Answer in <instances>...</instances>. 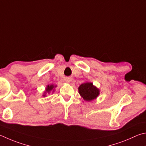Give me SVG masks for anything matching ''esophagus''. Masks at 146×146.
I'll list each match as a JSON object with an SVG mask.
<instances>
[{
  "label": "esophagus",
  "mask_w": 146,
  "mask_h": 146,
  "mask_svg": "<svg viewBox=\"0 0 146 146\" xmlns=\"http://www.w3.org/2000/svg\"><path fill=\"white\" fill-rule=\"evenodd\" d=\"M64 80L66 83H70V82H71V79L70 78H66Z\"/></svg>",
  "instance_id": "1"
}]
</instances>
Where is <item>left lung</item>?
<instances>
[{
  "mask_svg": "<svg viewBox=\"0 0 146 146\" xmlns=\"http://www.w3.org/2000/svg\"><path fill=\"white\" fill-rule=\"evenodd\" d=\"M78 92L85 102H91L100 95V90L92 82H86L78 87Z\"/></svg>",
  "mask_w": 146,
  "mask_h": 146,
  "instance_id": "1",
  "label": "left lung"
}]
</instances>
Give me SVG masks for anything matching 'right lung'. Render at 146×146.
Masks as SVG:
<instances>
[{
    "label": "right lung",
    "mask_w": 146,
    "mask_h": 146,
    "mask_svg": "<svg viewBox=\"0 0 146 146\" xmlns=\"http://www.w3.org/2000/svg\"><path fill=\"white\" fill-rule=\"evenodd\" d=\"M57 87V85H54V84H50V85H48L46 86V88H45V91H44L43 94L42 96L43 97H46V94H50V93H53L54 92L55 88Z\"/></svg>",
    "instance_id": "right-lung-1"
}]
</instances>
